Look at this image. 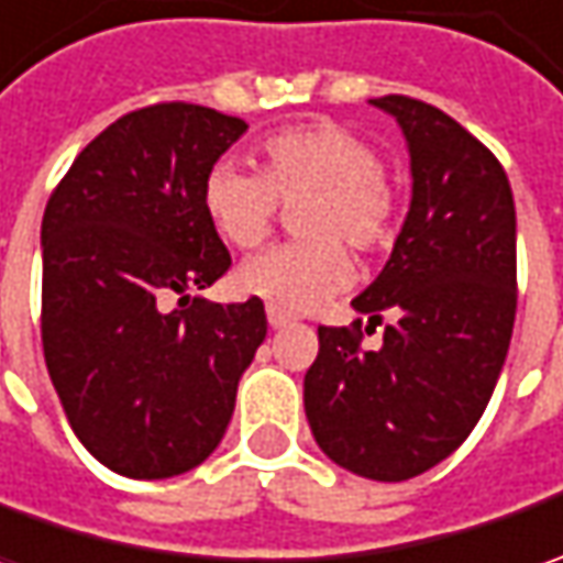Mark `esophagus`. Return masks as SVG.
Returning <instances> with one entry per match:
<instances>
[{
    "label": "esophagus",
    "instance_id": "34e87169",
    "mask_svg": "<svg viewBox=\"0 0 563 563\" xmlns=\"http://www.w3.org/2000/svg\"><path fill=\"white\" fill-rule=\"evenodd\" d=\"M266 319H269L272 329H285V325H291V316L282 313V310H275V307H266Z\"/></svg>",
    "mask_w": 563,
    "mask_h": 563
}]
</instances>
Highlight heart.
<instances>
[{
  "mask_svg": "<svg viewBox=\"0 0 563 563\" xmlns=\"http://www.w3.org/2000/svg\"><path fill=\"white\" fill-rule=\"evenodd\" d=\"M278 203H294L291 228L303 238L253 256L234 285L282 313L313 310L351 282L341 244L373 256L391 247L398 231V203L378 153L335 121L266 134L253 146V172L219 163L200 185L206 222L238 250L269 238Z\"/></svg>",
  "mask_w": 563,
  "mask_h": 563,
  "instance_id": "b5f03b06",
  "label": "heart"
}]
</instances>
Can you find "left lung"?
Wrapping results in <instances>:
<instances>
[{
  "instance_id": "obj_1",
  "label": "left lung",
  "mask_w": 563,
  "mask_h": 563,
  "mask_svg": "<svg viewBox=\"0 0 563 563\" xmlns=\"http://www.w3.org/2000/svg\"><path fill=\"white\" fill-rule=\"evenodd\" d=\"M369 102L407 137L413 200L354 300L366 335L385 325L382 344L363 347V319L319 325L303 407L338 466L400 483L457 451L495 391L517 316V216L501 163L451 115L400 93Z\"/></svg>"
}]
</instances>
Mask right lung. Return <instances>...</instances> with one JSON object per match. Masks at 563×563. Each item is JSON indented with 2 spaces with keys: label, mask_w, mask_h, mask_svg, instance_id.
Instances as JSON below:
<instances>
[{
  "label": "right lung",
  "mask_w": 563,
  "mask_h": 563,
  "mask_svg": "<svg viewBox=\"0 0 563 563\" xmlns=\"http://www.w3.org/2000/svg\"><path fill=\"white\" fill-rule=\"evenodd\" d=\"M244 131L181 99L143 106L77 153L43 212L46 369L80 444L121 476L203 464L266 338L260 297L190 300L231 266L200 185Z\"/></svg>",
  "instance_id": "obj_1"
}]
</instances>
